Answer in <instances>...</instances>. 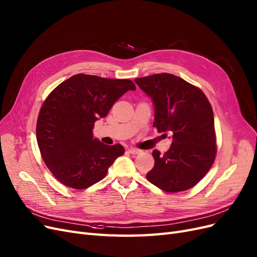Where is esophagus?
Here are the masks:
<instances>
[{"label": "esophagus", "mask_w": 257, "mask_h": 257, "mask_svg": "<svg viewBox=\"0 0 257 257\" xmlns=\"http://www.w3.org/2000/svg\"><path fill=\"white\" fill-rule=\"evenodd\" d=\"M128 152H129L130 154H132V155H139V154L142 153V151L139 150V148H135V147H131V148H129Z\"/></svg>", "instance_id": "1"}]
</instances>
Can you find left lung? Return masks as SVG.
I'll list each match as a JSON object with an SVG mask.
<instances>
[{"mask_svg": "<svg viewBox=\"0 0 257 257\" xmlns=\"http://www.w3.org/2000/svg\"><path fill=\"white\" fill-rule=\"evenodd\" d=\"M155 104L154 127L172 132L171 148L155 150L148 181L165 192L194 187L216 159L217 138L212 107L203 90L171 73H156L135 80Z\"/></svg>", "mask_w": 257, "mask_h": 257, "instance_id": "obj_1", "label": "left lung"}]
</instances>
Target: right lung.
Masks as SVG:
<instances>
[{
  "mask_svg": "<svg viewBox=\"0 0 257 257\" xmlns=\"http://www.w3.org/2000/svg\"><path fill=\"white\" fill-rule=\"evenodd\" d=\"M130 89L136 85L128 79L78 73L48 95L38 114L36 138L44 162L61 184L77 190L93 186L125 153L120 144L109 146L93 139V128Z\"/></svg>",
  "mask_w": 257,
  "mask_h": 257,
  "instance_id": "right-lung-1",
  "label": "right lung"
}]
</instances>
